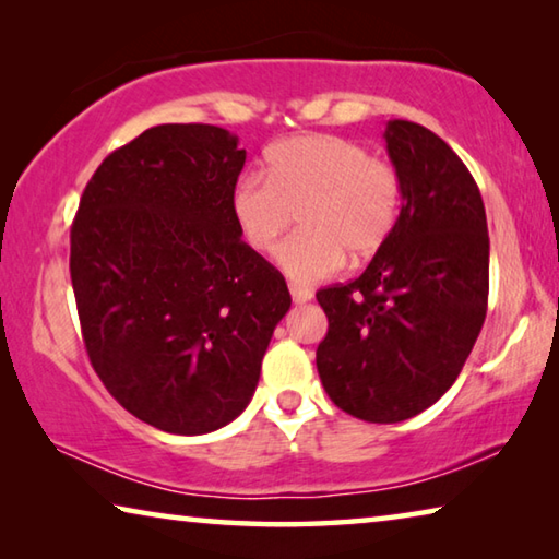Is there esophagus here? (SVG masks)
I'll use <instances>...</instances> for the list:
<instances>
[{"label":"esophagus","instance_id":"34e87169","mask_svg":"<svg viewBox=\"0 0 559 559\" xmlns=\"http://www.w3.org/2000/svg\"><path fill=\"white\" fill-rule=\"evenodd\" d=\"M290 298H293V302H308L310 298H313V293H310L308 288L293 286V283H290Z\"/></svg>","mask_w":559,"mask_h":559}]
</instances>
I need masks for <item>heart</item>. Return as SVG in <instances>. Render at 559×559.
<instances>
[{"instance_id": "obj_1", "label": "heart", "mask_w": 559, "mask_h": 559, "mask_svg": "<svg viewBox=\"0 0 559 559\" xmlns=\"http://www.w3.org/2000/svg\"><path fill=\"white\" fill-rule=\"evenodd\" d=\"M402 182L392 163L335 135H298L269 150L266 177L246 175L234 189L236 224L257 251H269L293 222L302 231L276 251L281 271L310 286L345 263L370 259L400 216Z\"/></svg>"}]
</instances>
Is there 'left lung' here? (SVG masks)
Listing matches in <instances>:
<instances>
[{
	"instance_id": "1",
	"label": "left lung",
	"mask_w": 559,
	"mask_h": 559,
	"mask_svg": "<svg viewBox=\"0 0 559 559\" xmlns=\"http://www.w3.org/2000/svg\"><path fill=\"white\" fill-rule=\"evenodd\" d=\"M402 212L365 273L318 290L320 382L372 424L412 419L456 382L488 308V224L476 179L439 135L390 120Z\"/></svg>"
}]
</instances>
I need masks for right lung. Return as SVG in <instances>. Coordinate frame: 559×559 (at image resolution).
Returning a JSON list of instances; mask_svg holds the SVG:
<instances>
[{
  "mask_svg": "<svg viewBox=\"0 0 559 559\" xmlns=\"http://www.w3.org/2000/svg\"><path fill=\"white\" fill-rule=\"evenodd\" d=\"M229 130L169 122L103 159L71 226V283L91 365L150 427L197 437L257 392L290 308L281 273L241 241Z\"/></svg>",
  "mask_w": 559,
  "mask_h": 559,
  "instance_id": "add662e5",
  "label": "right lung"
}]
</instances>
